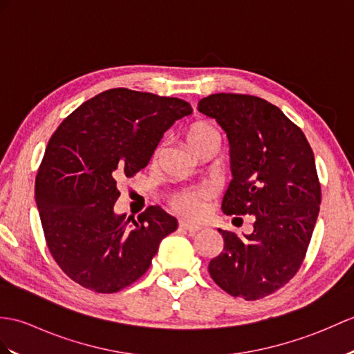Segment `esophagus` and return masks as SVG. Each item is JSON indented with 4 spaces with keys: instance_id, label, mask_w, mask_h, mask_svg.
Returning <instances> with one entry per match:
<instances>
[{
    "instance_id": "1",
    "label": "esophagus",
    "mask_w": 354,
    "mask_h": 354,
    "mask_svg": "<svg viewBox=\"0 0 354 354\" xmlns=\"http://www.w3.org/2000/svg\"><path fill=\"white\" fill-rule=\"evenodd\" d=\"M179 229H184V231H188V232H197L201 229V226L197 225H192V223H187V221H179Z\"/></svg>"
}]
</instances>
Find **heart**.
Wrapping results in <instances>:
<instances>
[{"label": "heart", "instance_id": "obj_1", "mask_svg": "<svg viewBox=\"0 0 354 354\" xmlns=\"http://www.w3.org/2000/svg\"><path fill=\"white\" fill-rule=\"evenodd\" d=\"M212 140H217L220 142V134L218 131L208 125V123H199L190 129L188 133V143L196 149V147L202 146L203 143L212 142ZM161 153V147L155 151L153 158H157ZM211 197L209 188L207 187H199V188H184L178 193L171 196V207L185 218H199L203 216L205 208H207V202Z\"/></svg>", "mask_w": 354, "mask_h": 354}]
</instances>
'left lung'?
<instances>
[{
	"instance_id": "8db88e82",
	"label": "left lung",
	"mask_w": 354,
	"mask_h": 354,
	"mask_svg": "<svg viewBox=\"0 0 354 354\" xmlns=\"http://www.w3.org/2000/svg\"><path fill=\"white\" fill-rule=\"evenodd\" d=\"M197 110L229 142L232 180L221 209L254 218L249 235L218 229L225 245L208 271L227 294L258 300L288 282L305 258L322 203L314 152L301 129L261 97L216 93Z\"/></svg>"
}]
</instances>
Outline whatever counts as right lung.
<instances>
[{"label":"right lung","mask_w":354,"mask_h":354,"mask_svg":"<svg viewBox=\"0 0 354 354\" xmlns=\"http://www.w3.org/2000/svg\"><path fill=\"white\" fill-rule=\"evenodd\" d=\"M193 113L178 97L111 88L81 104L57 128L36 178L48 249L84 288L118 292L149 268L178 220L149 207L116 214L118 183L145 169L164 133Z\"/></svg>","instance_id":"right-lung-1"}]
</instances>
